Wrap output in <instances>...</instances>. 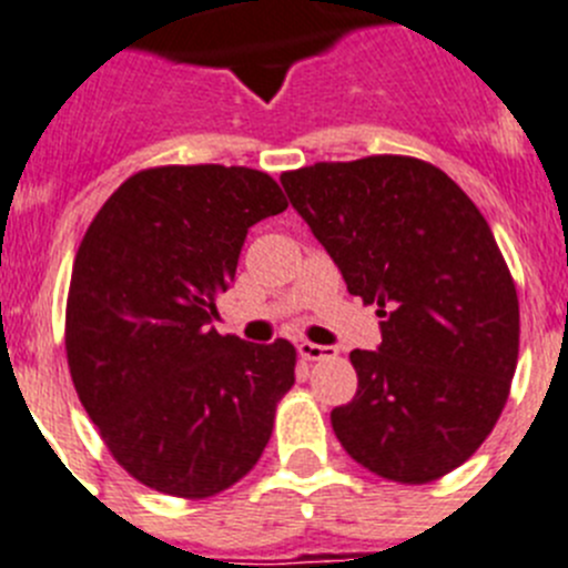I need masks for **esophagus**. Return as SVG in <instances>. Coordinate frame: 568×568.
Instances as JSON below:
<instances>
[{"label": "esophagus", "instance_id": "1", "mask_svg": "<svg viewBox=\"0 0 568 568\" xmlns=\"http://www.w3.org/2000/svg\"><path fill=\"white\" fill-rule=\"evenodd\" d=\"M298 355L304 357V361H326V357L335 355V348L332 346H321V343H312V341H301L298 343Z\"/></svg>", "mask_w": 568, "mask_h": 568}]
</instances>
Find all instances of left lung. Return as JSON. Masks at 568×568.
<instances>
[{
  "instance_id": "1",
  "label": "left lung",
  "mask_w": 568,
  "mask_h": 568,
  "mask_svg": "<svg viewBox=\"0 0 568 568\" xmlns=\"http://www.w3.org/2000/svg\"><path fill=\"white\" fill-rule=\"evenodd\" d=\"M281 185L343 281L377 304L357 394L332 428L357 465L428 485L490 436L518 363V293L490 225L445 171L403 154L284 171Z\"/></svg>"
}]
</instances>
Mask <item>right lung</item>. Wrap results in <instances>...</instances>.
Instances as JSON below:
<instances>
[{
    "mask_svg": "<svg viewBox=\"0 0 568 568\" xmlns=\"http://www.w3.org/2000/svg\"><path fill=\"white\" fill-rule=\"evenodd\" d=\"M287 211L270 174L158 165L129 176L81 239L67 366L114 462L140 485L211 498L253 470L295 383V346L211 329L247 227Z\"/></svg>",
    "mask_w": 568,
    "mask_h": 568,
    "instance_id": "right-lung-1",
    "label": "right lung"
}]
</instances>
